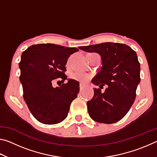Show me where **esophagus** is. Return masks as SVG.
Returning <instances> with one entry per match:
<instances>
[{
	"label": "esophagus",
	"instance_id": "esophagus-1",
	"mask_svg": "<svg viewBox=\"0 0 157 157\" xmlns=\"http://www.w3.org/2000/svg\"><path fill=\"white\" fill-rule=\"evenodd\" d=\"M84 88V86L83 84H79V89H80V91H81V90H83Z\"/></svg>",
	"mask_w": 157,
	"mask_h": 157
}]
</instances>
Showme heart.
Masks as SVG:
<instances>
[{
  "label": "heart",
  "mask_w": 157,
  "mask_h": 157,
  "mask_svg": "<svg viewBox=\"0 0 157 157\" xmlns=\"http://www.w3.org/2000/svg\"><path fill=\"white\" fill-rule=\"evenodd\" d=\"M72 78L74 79H77V80L86 82L89 79L90 76L87 74L82 73H73L72 75Z\"/></svg>",
  "instance_id": "heart-1"
}]
</instances>
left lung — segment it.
<instances>
[{
    "label": "left lung",
    "mask_w": 157,
    "mask_h": 157,
    "mask_svg": "<svg viewBox=\"0 0 157 157\" xmlns=\"http://www.w3.org/2000/svg\"><path fill=\"white\" fill-rule=\"evenodd\" d=\"M79 49L100 55L102 66L92 83L100 88L108 85L104 93L94 89V97L87 102L89 116L98 123H116L126 115L136 98L140 81L136 52L126 44L112 42L81 46Z\"/></svg>",
    "instance_id": "1"
}]
</instances>
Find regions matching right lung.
I'll use <instances>...</instances> for the list:
<instances>
[{
    "mask_svg": "<svg viewBox=\"0 0 157 157\" xmlns=\"http://www.w3.org/2000/svg\"><path fill=\"white\" fill-rule=\"evenodd\" d=\"M76 48L52 44L33 45L21 55L19 68L23 98L37 121L46 124L61 123L67 117L70 105L79 91V82L69 79L59 87L52 83L57 78L67 79L64 72L68 57Z\"/></svg>",
    "mask_w": 157,
    "mask_h": 157,
    "instance_id": "right-lung-1",
    "label": "right lung"
}]
</instances>
